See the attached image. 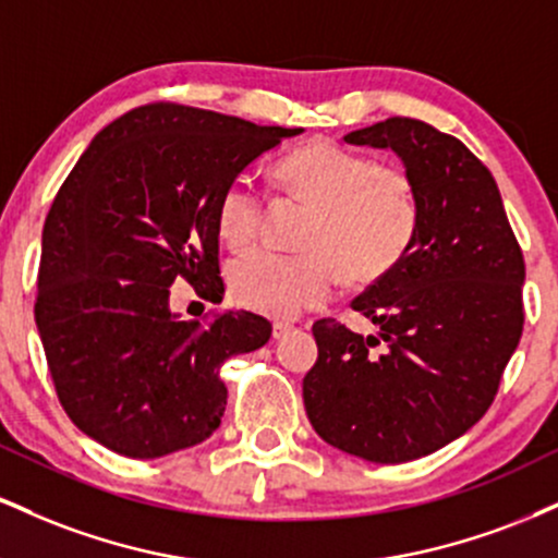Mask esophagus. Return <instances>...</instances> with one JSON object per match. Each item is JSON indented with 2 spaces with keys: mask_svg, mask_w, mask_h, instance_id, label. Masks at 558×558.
Instances as JSON below:
<instances>
[{
  "mask_svg": "<svg viewBox=\"0 0 558 558\" xmlns=\"http://www.w3.org/2000/svg\"><path fill=\"white\" fill-rule=\"evenodd\" d=\"M291 328H293L291 323H283V319H278V323H272V338H283Z\"/></svg>",
  "mask_w": 558,
  "mask_h": 558,
  "instance_id": "34e87169",
  "label": "esophagus"
}]
</instances>
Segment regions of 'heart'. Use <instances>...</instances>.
Listing matches in <instances>:
<instances>
[{
	"label": "heart",
	"instance_id": "heart-1",
	"mask_svg": "<svg viewBox=\"0 0 558 558\" xmlns=\"http://www.w3.org/2000/svg\"><path fill=\"white\" fill-rule=\"evenodd\" d=\"M275 185L310 204L299 252L248 248L230 262L233 299L267 317H296L332 296L341 275L375 283L401 265L420 233V198L412 175L377 165L364 151L315 141L275 168ZM265 194L235 175L217 198V233L241 248L257 239Z\"/></svg>",
	"mask_w": 558,
	"mask_h": 558
}]
</instances>
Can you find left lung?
I'll list each match as a JSON object with an SVG mask.
<instances>
[{
  "label": "left lung",
  "mask_w": 558,
  "mask_h": 558,
  "mask_svg": "<svg viewBox=\"0 0 558 558\" xmlns=\"http://www.w3.org/2000/svg\"><path fill=\"white\" fill-rule=\"evenodd\" d=\"M393 149L420 198L403 262L351 310L377 325H312L306 417L325 444L377 464L438 451L488 412L522 338L524 259L490 170L459 138L412 118L343 136Z\"/></svg>",
  "instance_id": "obj_1"
}]
</instances>
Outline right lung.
<instances>
[{
  "label": "right lung",
  "mask_w": 558,
  "mask_h": 558,
  "mask_svg": "<svg viewBox=\"0 0 558 558\" xmlns=\"http://www.w3.org/2000/svg\"><path fill=\"white\" fill-rule=\"evenodd\" d=\"M301 128L155 101L94 136L44 222L36 325L57 399L88 438L131 459L207 440L226 412L222 362L270 341L252 312H170L185 280L222 301L217 198Z\"/></svg>",
  "instance_id": "right-lung-1"
}]
</instances>
